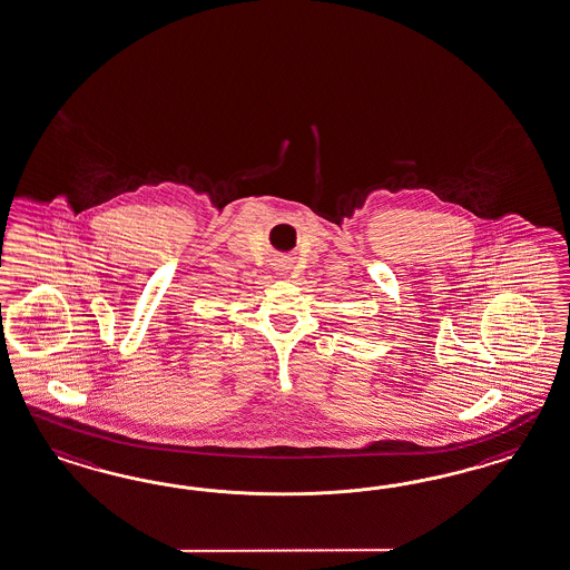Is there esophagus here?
I'll return each instance as SVG.
<instances>
[{"label": "esophagus", "mask_w": 570, "mask_h": 570, "mask_svg": "<svg viewBox=\"0 0 570 570\" xmlns=\"http://www.w3.org/2000/svg\"><path fill=\"white\" fill-rule=\"evenodd\" d=\"M292 269L291 259H286V257H279L274 262V272H278L279 276H286L288 272Z\"/></svg>", "instance_id": "34e87169"}]
</instances>
